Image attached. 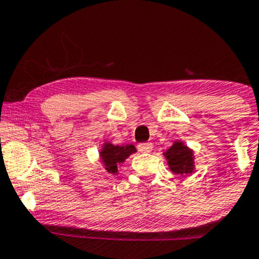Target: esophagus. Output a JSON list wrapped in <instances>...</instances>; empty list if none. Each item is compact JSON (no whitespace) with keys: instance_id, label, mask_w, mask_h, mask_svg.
I'll return each instance as SVG.
<instances>
[{"instance_id":"obj_1","label":"esophagus","mask_w":259,"mask_h":259,"mask_svg":"<svg viewBox=\"0 0 259 259\" xmlns=\"http://www.w3.org/2000/svg\"><path fill=\"white\" fill-rule=\"evenodd\" d=\"M138 151L142 152V153H147V152H151L152 149V145L151 143H140V145L137 146Z\"/></svg>"}]
</instances>
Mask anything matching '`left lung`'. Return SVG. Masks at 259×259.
I'll return each instance as SVG.
<instances>
[{
    "label": "left lung",
    "instance_id": "obj_1",
    "mask_svg": "<svg viewBox=\"0 0 259 259\" xmlns=\"http://www.w3.org/2000/svg\"><path fill=\"white\" fill-rule=\"evenodd\" d=\"M170 169L175 173H189L193 170L192 152L180 142H176L166 153Z\"/></svg>",
    "mask_w": 259,
    "mask_h": 259
}]
</instances>
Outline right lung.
Listing matches in <instances>:
<instances>
[{
	"label": "right lung",
	"instance_id": "1",
	"mask_svg": "<svg viewBox=\"0 0 259 259\" xmlns=\"http://www.w3.org/2000/svg\"><path fill=\"white\" fill-rule=\"evenodd\" d=\"M136 148L135 146L128 145L126 147H122V146H113V145H107L103 147V151L101 152V156H102L103 163H105L106 169L113 175L117 172V166H118L121 162H123L130 154L135 153Z\"/></svg>",
	"mask_w": 259,
	"mask_h": 259
}]
</instances>
